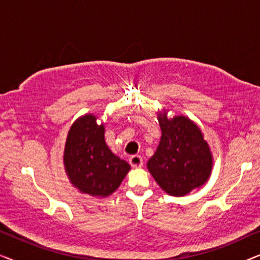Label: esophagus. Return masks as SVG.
Wrapping results in <instances>:
<instances>
[{
    "mask_svg": "<svg viewBox=\"0 0 260 260\" xmlns=\"http://www.w3.org/2000/svg\"><path fill=\"white\" fill-rule=\"evenodd\" d=\"M129 162L131 167H134V168H141V167L143 166V158H142L140 155L131 156L129 158Z\"/></svg>",
    "mask_w": 260,
    "mask_h": 260,
    "instance_id": "34e87169",
    "label": "esophagus"
}]
</instances>
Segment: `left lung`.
Instances as JSON below:
<instances>
[{"label": "left lung", "instance_id": "1", "mask_svg": "<svg viewBox=\"0 0 260 260\" xmlns=\"http://www.w3.org/2000/svg\"><path fill=\"white\" fill-rule=\"evenodd\" d=\"M157 116L162 135L147 168L166 193L184 197L207 182L213 155L200 127L186 116Z\"/></svg>", "mask_w": 260, "mask_h": 260}]
</instances>
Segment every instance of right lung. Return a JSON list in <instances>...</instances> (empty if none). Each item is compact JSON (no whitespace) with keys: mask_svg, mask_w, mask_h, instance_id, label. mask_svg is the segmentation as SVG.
Returning <instances> with one entry per match:
<instances>
[{"mask_svg":"<svg viewBox=\"0 0 260 260\" xmlns=\"http://www.w3.org/2000/svg\"><path fill=\"white\" fill-rule=\"evenodd\" d=\"M92 113L79 117L67 134L63 166L70 182L80 193L106 198L120 186L130 165L105 143L104 124Z\"/></svg>","mask_w":260,"mask_h":260,"instance_id":"right-lung-1","label":"right lung"}]
</instances>
